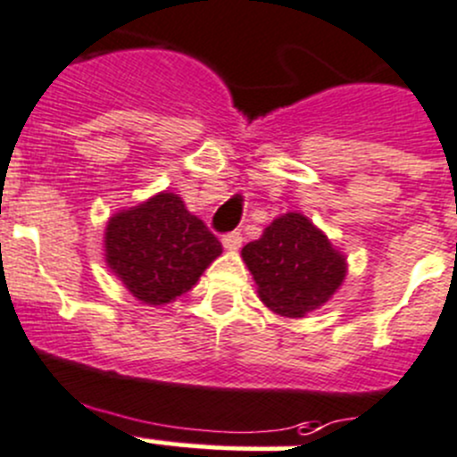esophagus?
<instances>
[{
	"mask_svg": "<svg viewBox=\"0 0 457 457\" xmlns=\"http://www.w3.org/2000/svg\"><path fill=\"white\" fill-rule=\"evenodd\" d=\"M221 245H224V249H228V251H237L242 245V233L240 231L226 233V236L221 237Z\"/></svg>",
	"mask_w": 457,
	"mask_h": 457,
	"instance_id": "1",
	"label": "esophagus"
}]
</instances>
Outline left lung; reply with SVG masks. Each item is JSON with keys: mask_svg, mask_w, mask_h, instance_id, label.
<instances>
[{"mask_svg": "<svg viewBox=\"0 0 457 457\" xmlns=\"http://www.w3.org/2000/svg\"><path fill=\"white\" fill-rule=\"evenodd\" d=\"M262 303L280 317H305L342 287L349 262L303 212H283L242 249Z\"/></svg>", "mask_w": 457, "mask_h": 457, "instance_id": "obj_1", "label": "left lung"}]
</instances>
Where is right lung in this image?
Masks as SVG:
<instances>
[{
  "instance_id": "add662e5",
  "label": "right lung",
  "mask_w": 457,
  "mask_h": 457,
  "mask_svg": "<svg viewBox=\"0 0 457 457\" xmlns=\"http://www.w3.org/2000/svg\"><path fill=\"white\" fill-rule=\"evenodd\" d=\"M221 256V242L170 190L117 211L104 228V258L122 286L146 305L190 292Z\"/></svg>"
}]
</instances>
